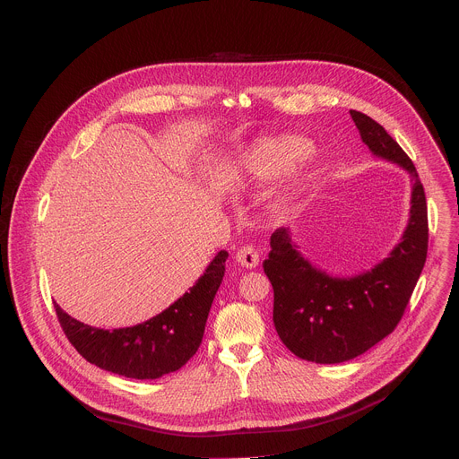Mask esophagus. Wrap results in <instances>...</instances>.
<instances>
[{
	"label": "esophagus",
	"mask_w": 459,
	"mask_h": 459,
	"mask_svg": "<svg viewBox=\"0 0 459 459\" xmlns=\"http://www.w3.org/2000/svg\"><path fill=\"white\" fill-rule=\"evenodd\" d=\"M236 261L245 266V268H255L259 264V254L257 250L252 247V245H247V247H241L236 254Z\"/></svg>",
	"instance_id": "34e87169"
}]
</instances>
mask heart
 <instances>
[{
  "mask_svg": "<svg viewBox=\"0 0 459 459\" xmlns=\"http://www.w3.org/2000/svg\"><path fill=\"white\" fill-rule=\"evenodd\" d=\"M310 142L297 134L264 136L252 142L239 157V164L255 180H275L290 171L284 204H293L321 175L317 159H304Z\"/></svg>",
  "mask_w": 459,
  "mask_h": 459,
  "instance_id": "b5f03b06",
  "label": "heart"
}]
</instances>
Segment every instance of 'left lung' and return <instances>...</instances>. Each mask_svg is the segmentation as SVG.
<instances>
[{"instance_id":"obj_1","label":"left lung","mask_w":459,"mask_h":459,"mask_svg":"<svg viewBox=\"0 0 459 459\" xmlns=\"http://www.w3.org/2000/svg\"><path fill=\"white\" fill-rule=\"evenodd\" d=\"M371 155L411 177L407 227L393 250L373 268L333 275L291 241L290 229L270 238L263 268L273 288V325L282 344L317 364L351 360L387 337L400 323L427 257V204L416 168L393 136L371 117L350 109Z\"/></svg>"}]
</instances>
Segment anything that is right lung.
<instances>
[{"label":"right lung","mask_w":459,"mask_h":459,"mask_svg":"<svg viewBox=\"0 0 459 459\" xmlns=\"http://www.w3.org/2000/svg\"><path fill=\"white\" fill-rule=\"evenodd\" d=\"M229 254L220 250L198 281L162 314L118 330L88 326L54 302L63 332L91 364L136 380H155L178 371L200 348L214 295L225 275Z\"/></svg>","instance_id":"1"}]
</instances>
